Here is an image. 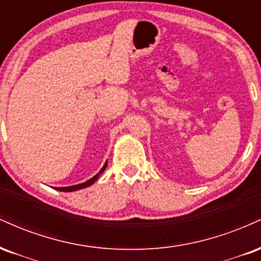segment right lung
Masks as SVG:
<instances>
[{
	"label": "right lung",
	"instance_id": "1",
	"mask_svg": "<svg viewBox=\"0 0 261 261\" xmlns=\"http://www.w3.org/2000/svg\"><path fill=\"white\" fill-rule=\"evenodd\" d=\"M106 166H107V162H105V165H103V167L101 168V170L99 171V173H97L96 176H94L93 178H90L89 180H87V182L81 183V185H75V186H70V187H61V188H55V189H57V191H60V192H75V191H78V189L87 188V187L91 186V185H93V183L95 182V180H96L97 178H99L100 174L102 173L103 171H105Z\"/></svg>",
	"mask_w": 261,
	"mask_h": 261
}]
</instances>
